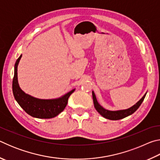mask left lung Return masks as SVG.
Returning <instances> with one entry per match:
<instances>
[{
  "label": "left lung",
  "mask_w": 160,
  "mask_h": 160,
  "mask_svg": "<svg viewBox=\"0 0 160 160\" xmlns=\"http://www.w3.org/2000/svg\"><path fill=\"white\" fill-rule=\"evenodd\" d=\"M147 92H146L144 96H143L141 99H140L136 104H134L133 106L128 108L127 109H123V110H117V111H110L104 109V107H102L100 105L98 102H97V98L94 92L92 91V98H93V102H94V106L96 110L98 112L100 115H102L103 117L109 120H119V119H122L123 118H126L127 116L131 115L132 113H133L135 111L138 109L140 104H142V102L144 100L145 95Z\"/></svg>",
  "instance_id": "1"
}]
</instances>
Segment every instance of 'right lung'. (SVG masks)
Returning <instances> with one entry per match:
<instances>
[{
	"label": "right lung",
	"mask_w": 160,
	"mask_h": 160,
	"mask_svg": "<svg viewBox=\"0 0 160 160\" xmlns=\"http://www.w3.org/2000/svg\"><path fill=\"white\" fill-rule=\"evenodd\" d=\"M22 55L15 64L14 78L12 80V92L19 105L26 113L37 118H51L63 112L68 104V100L75 89L65 94L59 98L43 99L34 97L21 90L18 80V66Z\"/></svg>",
	"instance_id": "right-lung-1"
}]
</instances>
